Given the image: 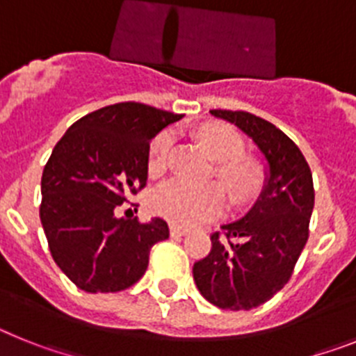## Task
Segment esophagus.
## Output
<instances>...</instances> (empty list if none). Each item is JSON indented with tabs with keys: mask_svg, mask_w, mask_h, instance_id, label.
<instances>
[{
	"mask_svg": "<svg viewBox=\"0 0 356 356\" xmlns=\"http://www.w3.org/2000/svg\"><path fill=\"white\" fill-rule=\"evenodd\" d=\"M188 234L187 228H181V226H171V237H184V235Z\"/></svg>",
	"mask_w": 356,
	"mask_h": 356,
	"instance_id": "esophagus-1",
	"label": "esophagus"
}]
</instances>
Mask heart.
<instances>
[{
    "label": "heart",
    "mask_w": 356,
    "mask_h": 356,
    "mask_svg": "<svg viewBox=\"0 0 356 356\" xmlns=\"http://www.w3.org/2000/svg\"><path fill=\"white\" fill-rule=\"evenodd\" d=\"M201 146L216 162L219 175L237 197L246 196L259 184V169L250 160L242 159V140L225 124H205L197 131ZM172 144L171 131H163L149 147V172L160 175L168 165ZM153 210L168 221L181 226H194L221 213L226 196L219 185H196L187 180L168 181L153 196Z\"/></svg>",
    "instance_id": "heart-1"
}]
</instances>
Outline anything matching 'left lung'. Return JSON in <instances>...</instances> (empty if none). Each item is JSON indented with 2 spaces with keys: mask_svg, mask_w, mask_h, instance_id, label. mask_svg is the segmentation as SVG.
<instances>
[{
  "mask_svg": "<svg viewBox=\"0 0 356 356\" xmlns=\"http://www.w3.org/2000/svg\"><path fill=\"white\" fill-rule=\"evenodd\" d=\"M248 135L266 160L259 197L237 221L212 234V250L193 267L197 291L225 310H251L284 289L308 241L312 172L287 135L250 112L210 110Z\"/></svg>",
  "mask_w": 356,
  "mask_h": 356,
  "instance_id": "8db88e82",
  "label": "left lung"
}]
</instances>
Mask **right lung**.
Returning a JSON list of instances; mask_svg holds the SVG:
<instances>
[{
	"label": "right lung",
	"mask_w": 356,
	"mask_h": 356,
	"mask_svg": "<svg viewBox=\"0 0 356 356\" xmlns=\"http://www.w3.org/2000/svg\"><path fill=\"white\" fill-rule=\"evenodd\" d=\"M181 114L143 103H118L76 121L64 134L40 180V222L53 260L78 289L119 292L147 269L153 244L169 237L155 217L115 210L146 185L149 143Z\"/></svg>",
	"instance_id": "obj_1"
}]
</instances>
